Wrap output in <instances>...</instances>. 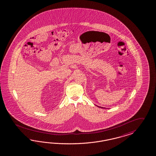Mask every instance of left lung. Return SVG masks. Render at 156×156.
I'll list each match as a JSON object with an SVG mask.
<instances>
[{
  "mask_svg": "<svg viewBox=\"0 0 156 156\" xmlns=\"http://www.w3.org/2000/svg\"><path fill=\"white\" fill-rule=\"evenodd\" d=\"M98 107H99V108H102V107H100V106H97Z\"/></svg>",
  "mask_w": 156,
  "mask_h": 156,
  "instance_id": "left-lung-1",
  "label": "left lung"
}]
</instances>
